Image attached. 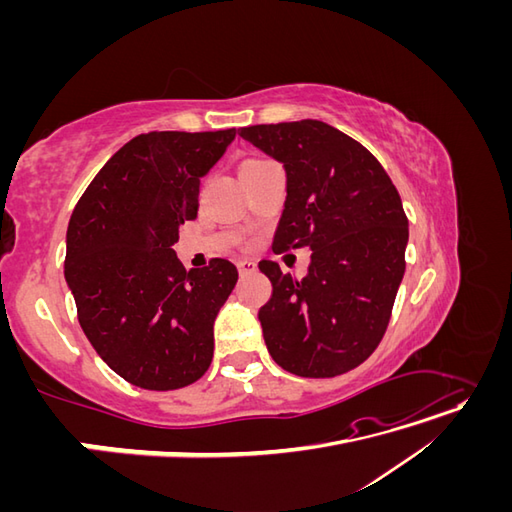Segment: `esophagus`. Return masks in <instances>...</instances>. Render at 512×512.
Masks as SVG:
<instances>
[{"label":"esophagus","instance_id":"obj_1","mask_svg":"<svg viewBox=\"0 0 512 512\" xmlns=\"http://www.w3.org/2000/svg\"><path fill=\"white\" fill-rule=\"evenodd\" d=\"M237 269H239V273L241 275H250V273H254L256 271V262H252V260H237Z\"/></svg>","mask_w":512,"mask_h":512}]
</instances>
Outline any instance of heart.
<instances>
[{
    "label": "heart",
    "instance_id": "b5f03b06",
    "mask_svg": "<svg viewBox=\"0 0 512 512\" xmlns=\"http://www.w3.org/2000/svg\"><path fill=\"white\" fill-rule=\"evenodd\" d=\"M247 162H258V160H247Z\"/></svg>",
    "mask_w": 512,
    "mask_h": 512
}]
</instances>
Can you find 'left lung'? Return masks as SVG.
<instances>
[{
    "label": "left lung",
    "mask_w": 512,
    "mask_h": 512,
    "mask_svg": "<svg viewBox=\"0 0 512 512\" xmlns=\"http://www.w3.org/2000/svg\"><path fill=\"white\" fill-rule=\"evenodd\" d=\"M241 136L286 170L273 252L312 250L301 282L273 260L258 265L273 286L258 312L267 350L294 376L346 374L378 348L404 280L401 198L380 162L324 121L250 126Z\"/></svg>",
    "instance_id": "8db88e82"
}]
</instances>
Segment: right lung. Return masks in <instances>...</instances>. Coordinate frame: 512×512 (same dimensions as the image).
Instances as JSON below:
<instances>
[{
  "label": "right lung",
  "mask_w": 512,
  "mask_h": 512,
  "mask_svg": "<svg viewBox=\"0 0 512 512\" xmlns=\"http://www.w3.org/2000/svg\"><path fill=\"white\" fill-rule=\"evenodd\" d=\"M235 141L218 132H149L108 160L74 207L64 275L81 329L117 376L147 391L196 382L213 359V322L237 267L185 271L173 250L196 220L200 179Z\"/></svg>",
  "instance_id": "right-lung-1"
}]
</instances>
